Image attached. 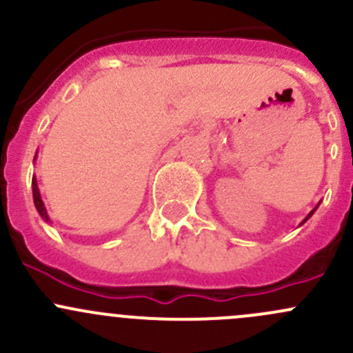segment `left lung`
I'll list each match as a JSON object with an SVG mask.
<instances>
[{
    "instance_id": "8db88e82",
    "label": "left lung",
    "mask_w": 353,
    "mask_h": 353,
    "mask_svg": "<svg viewBox=\"0 0 353 353\" xmlns=\"http://www.w3.org/2000/svg\"><path fill=\"white\" fill-rule=\"evenodd\" d=\"M316 208H318V206H316ZM316 208H314V210H316ZM314 210H312V212H311V213H309V215H307V216H305V220H307V219H309V216H311V215H312V213H314ZM305 220H304V222H305Z\"/></svg>"
}]
</instances>
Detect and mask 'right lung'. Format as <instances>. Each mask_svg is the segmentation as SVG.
<instances>
[{"instance_id": "add662e5", "label": "right lung", "mask_w": 353, "mask_h": 353, "mask_svg": "<svg viewBox=\"0 0 353 353\" xmlns=\"http://www.w3.org/2000/svg\"><path fill=\"white\" fill-rule=\"evenodd\" d=\"M32 193H34V203H35V208H37L39 215H41L46 222H51L48 216V212H46V208H44V203H42V199H41V193H39L37 181H35V177L32 179Z\"/></svg>"}]
</instances>
